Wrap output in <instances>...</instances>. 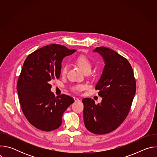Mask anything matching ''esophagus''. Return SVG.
<instances>
[{"label": "esophagus", "mask_w": 157, "mask_h": 157, "mask_svg": "<svg viewBox=\"0 0 157 157\" xmlns=\"http://www.w3.org/2000/svg\"><path fill=\"white\" fill-rule=\"evenodd\" d=\"M73 98H74V99H75V101H79V99L78 98H77V97H74Z\"/></svg>", "instance_id": "obj_1"}]
</instances>
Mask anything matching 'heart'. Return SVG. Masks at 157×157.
<instances>
[{"instance_id":"b5f03b06","label":"heart","mask_w":157,"mask_h":157,"mask_svg":"<svg viewBox=\"0 0 157 157\" xmlns=\"http://www.w3.org/2000/svg\"><path fill=\"white\" fill-rule=\"evenodd\" d=\"M75 63L79 67L83 73L90 72L92 68V63L89 58L86 55H81L76 57L75 59ZM67 73V66H63L61 70V75L65 76ZM84 88V85L78 84L73 87V89L76 91H81Z\"/></svg>"}]
</instances>
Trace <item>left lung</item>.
<instances>
[{"mask_svg":"<svg viewBox=\"0 0 157 157\" xmlns=\"http://www.w3.org/2000/svg\"><path fill=\"white\" fill-rule=\"evenodd\" d=\"M105 61L102 74L96 89L102 98L100 104L84 98V122L91 132L102 135L118 128L127 117L136 92V82L128 60L110 48L97 47Z\"/></svg>","mask_w":157,"mask_h":157,"instance_id":"left-lung-1","label":"left lung"}]
</instances>
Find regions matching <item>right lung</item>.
<instances>
[{"label":"right lung","mask_w":157,"mask_h":157,"mask_svg":"<svg viewBox=\"0 0 157 157\" xmlns=\"http://www.w3.org/2000/svg\"><path fill=\"white\" fill-rule=\"evenodd\" d=\"M75 52L52 44L32 53L24 61L17 84L18 99L26 119L38 129L58 128L64 112L75 101L65 94L55 98L50 82L59 79L64 57Z\"/></svg>","instance_id":"1"}]
</instances>
